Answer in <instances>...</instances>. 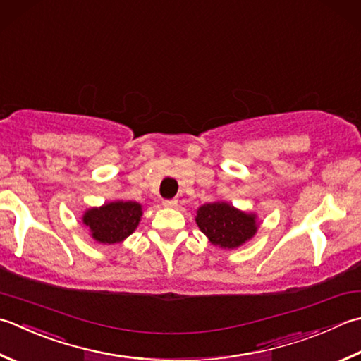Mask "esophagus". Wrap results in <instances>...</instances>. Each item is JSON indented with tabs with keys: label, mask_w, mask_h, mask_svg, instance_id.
<instances>
[{
	"label": "esophagus",
	"mask_w": 361,
	"mask_h": 361,
	"mask_svg": "<svg viewBox=\"0 0 361 361\" xmlns=\"http://www.w3.org/2000/svg\"><path fill=\"white\" fill-rule=\"evenodd\" d=\"M162 204H164L166 208H173V207H176V204H178V200H175V199H172V200H162Z\"/></svg>",
	"instance_id": "1"
}]
</instances>
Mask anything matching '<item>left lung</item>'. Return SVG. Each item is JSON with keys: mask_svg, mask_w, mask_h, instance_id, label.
<instances>
[{"mask_svg": "<svg viewBox=\"0 0 361 361\" xmlns=\"http://www.w3.org/2000/svg\"><path fill=\"white\" fill-rule=\"evenodd\" d=\"M195 224L211 244L225 250L239 249L259 228L255 213H245L225 200L202 204L197 209Z\"/></svg>", "mask_w": 361, "mask_h": 361, "instance_id": "1", "label": "left lung"}]
</instances>
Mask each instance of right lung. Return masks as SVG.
Returning <instances> with one entry per match:
<instances>
[{
    "label": "right lung",
    "instance_id": "1",
    "mask_svg": "<svg viewBox=\"0 0 361 361\" xmlns=\"http://www.w3.org/2000/svg\"><path fill=\"white\" fill-rule=\"evenodd\" d=\"M142 204L131 200H114L84 211L82 224L98 244L112 245L123 243L133 235L142 219Z\"/></svg>",
    "mask_w": 361,
    "mask_h": 361
}]
</instances>
